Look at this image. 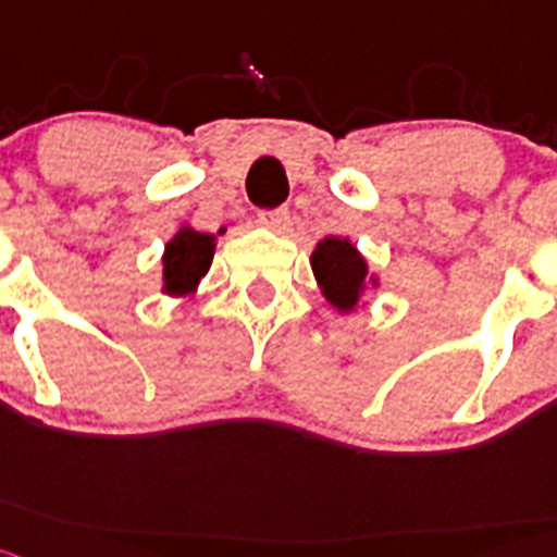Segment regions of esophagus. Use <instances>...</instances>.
<instances>
[{"instance_id":"1","label":"esophagus","mask_w":557,"mask_h":557,"mask_svg":"<svg viewBox=\"0 0 557 557\" xmlns=\"http://www.w3.org/2000/svg\"><path fill=\"white\" fill-rule=\"evenodd\" d=\"M258 221L263 226H269V230L285 232V226H288V210H285V207H277V210H263L258 215Z\"/></svg>"}]
</instances>
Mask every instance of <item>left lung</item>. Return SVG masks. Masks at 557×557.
<instances>
[{
    "label": "left lung",
    "mask_w": 557,
    "mask_h": 557,
    "mask_svg": "<svg viewBox=\"0 0 557 557\" xmlns=\"http://www.w3.org/2000/svg\"><path fill=\"white\" fill-rule=\"evenodd\" d=\"M311 269L319 288H322V297L338 313H350L359 306L367 285L379 283L367 269L361 251L350 244V238H338V235L319 240L311 255Z\"/></svg>",
    "instance_id": "obj_1"
}]
</instances>
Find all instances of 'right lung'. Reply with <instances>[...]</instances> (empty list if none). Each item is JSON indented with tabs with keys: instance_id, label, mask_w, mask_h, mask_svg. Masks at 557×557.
<instances>
[{
	"instance_id": "1",
	"label": "right lung",
	"mask_w": 557,
	"mask_h": 557,
	"mask_svg": "<svg viewBox=\"0 0 557 557\" xmlns=\"http://www.w3.org/2000/svg\"><path fill=\"white\" fill-rule=\"evenodd\" d=\"M215 255V235L196 232L193 226H182L168 244L162 255V294L168 297H190L201 277L210 272Z\"/></svg>"
}]
</instances>
